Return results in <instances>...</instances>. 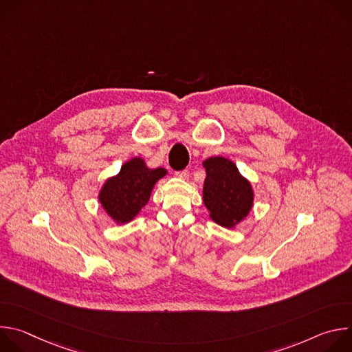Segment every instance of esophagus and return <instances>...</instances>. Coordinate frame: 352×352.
Returning <instances> with one entry per match:
<instances>
[{
	"instance_id": "1",
	"label": "esophagus",
	"mask_w": 352,
	"mask_h": 352,
	"mask_svg": "<svg viewBox=\"0 0 352 352\" xmlns=\"http://www.w3.org/2000/svg\"><path fill=\"white\" fill-rule=\"evenodd\" d=\"M175 175H177V177H179V178H182V179H186V178L189 177V171H188V170L177 171V173H175Z\"/></svg>"
}]
</instances>
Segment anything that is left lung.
I'll list each match as a JSON object with an SVG mask.
<instances>
[{
  "instance_id": "1",
  "label": "left lung",
  "mask_w": 352,
  "mask_h": 352,
  "mask_svg": "<svg viewBox=\"0 0 352 352\" xmlns=\"http://www.w3.org/2000/svg\"><path fill=\"white\" fill-rule=\"evenodd\" d=\"M204 167L208 174L204 202L210 217L223 227H234L252 208V186L241 177L236 166L224 157H210Z\"/></svg>"
}]
</instances>
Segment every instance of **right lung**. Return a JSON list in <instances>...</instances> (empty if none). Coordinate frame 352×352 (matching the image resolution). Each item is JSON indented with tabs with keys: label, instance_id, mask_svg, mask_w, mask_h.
I'll use <instances>...</instances> for the list:
<instances>
[{
	"label": "right lung",
	"instance_id": "obj_1",
	"mask_svg": "<svg viewBox=\"0 0 352 352\" xmlns=\"http://www.w3.org/2000/svg\"><path fill=\"white\" fill-rule=\"evenodd\" d=\"M166 174L164 168H147L142 159L135 157L104 184L98 195L100 204L118 224L128 223L147 204L155 184Z\"/></svg>",
	"mask_w": 352,
	"mask_h": 352
}]
</instances>
